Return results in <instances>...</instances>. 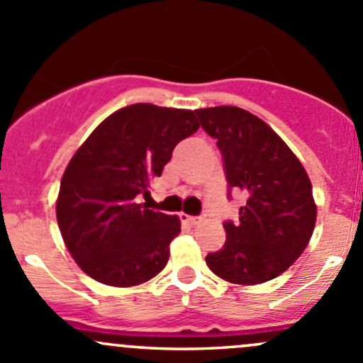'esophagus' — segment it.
<instances>
[{
    "mask_svg": "<svg viewBox=\"0 0 363 363\" xmlns=\"http://www.w3.org/2000/svg\"><path fill=\"white\" fill-rule=\"evenodd\" d=\"M182 219H184L188 224H191V226H194V224H198L201 220L198 216H186V213H182Z\"/></svg>",
    "mask_w": 363,
    "mask_h": 363,
    "instance_id": "1",
    "label": "esophagus"
}]
</instances>
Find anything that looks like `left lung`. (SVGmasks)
I'll return each instance as SVG.
<instances>
[{"label":"left lung","mask_w":363,"mask_h":363,"mask_svg":"<svg viewBox=\"0 0 363 363\" xmlns=\"http://www.w3.org/2000/svg\"><path fill=\"white\" fill-rule=\"evenodd\" d=\"M217 140L228 196L242 191L238 223L226 220V243L205 257L223 280L255 285L287 272L310 242L316 205L306 170L269 125L236 106L196 109Z\"/></svg>","instance_id":"obj_1"}]
</instances>
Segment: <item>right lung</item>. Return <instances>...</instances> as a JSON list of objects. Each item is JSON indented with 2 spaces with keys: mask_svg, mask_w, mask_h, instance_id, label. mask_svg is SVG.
I'll return each instance as SVG.
<instances>
[{
  "mask_svg": "<svg viewBox=\"0 0 363 363\" xmlns=\"http://www.w3.org/2000/svg\"><path fill=\"white\" fill-rule=\"evenodd\" d=\"M198 127L188 109L132 104L106 118L74 152L60 181L57 223L72 259L94 280L132 287L165 268L181 220L135 198L150 194L174 147Z\"/></svg>",
  "mask_w": 363,
  "mask_h": 363,
  "instance_id": "right-lung-1",
  "label": "right lung"
}]
</instances>
